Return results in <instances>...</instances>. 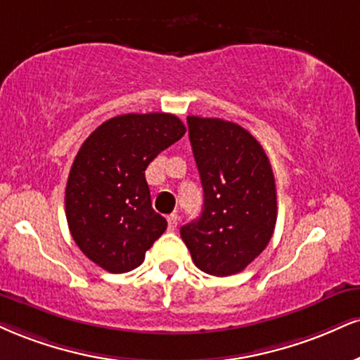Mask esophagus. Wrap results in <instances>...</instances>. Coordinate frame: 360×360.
<instances>
[{
    "label": "esophagus",
    "mask_w": 360,
    "mask_h": 360,
    "mask_svg": "<svg viewBox=\"0 0 360 360\" xmlns=\"http://www.w3.org/2000/svg\"><path fill=\"white\" fill-rule=\"evenodd\" d=\"M177 223H179V216H177V214H169L167 216L169 231H174V229L177 228Z\"/></svg>",
    "instance_id": "esophagus-1"
}]
</instances>
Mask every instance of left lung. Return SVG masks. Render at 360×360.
<instances>
[{"label": "left lung", "instance_id": "obj_1", "mask_svg": "<svg viewBox=\"0 0 360 360\" xmlns=\"http://www.w3.org/2000/svg\"><path fill=\"white\" fill-rule=\"evenodd\" d=\"M188 127L205 205L198 219L181 228V238L201 271L240 274L274 235V171L263 147L241 125L189 115Z\"/></svg>", "mask_w": 360, "mask_h": 360}]
</instances>
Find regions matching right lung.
Listing matches in <instances>:
<instances>
[{"instance_id":"right-lung-1","label":"right lung","mask_w":360,"mask_h":360,"mask_svg":"<svg viewBox=\"0 0 360 360\" xmlns=\"http://www.w3.org/2000/svg\"><path fill=\"white\" fill-rule=\"evenodd\" d=\"M186 134L172 114L117 115L98 125L75 155L65 189L72 238L86 258L110 274L144 262L166 231L153 210L146 169Z\"/></svg>"}]
</instances>
